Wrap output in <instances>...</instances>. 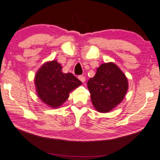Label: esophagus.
Returning <instances> with one entry per match:
<instances>
[{"mask_svg": "<svg viewBox=\"0 0 160 160\" xmlns=\"http://www.w3.org/2000/svg\"><path fill=\"white\" fill-rule=\"evenodd\" d=\"M79 80L81 81L82 82H85V77L84 76H79Z\"/></svg>", "mask_w": 160, "mask_h": 160, "instance_id": "1", "label": "esophagus"}]
</instances>
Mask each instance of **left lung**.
I'll use <instances>...</instances> for the list:
<instances>
[{
	"label": "left lung",
	"instance_id": "1",
	"mask_svg": "<svg viewBox=\"0 0 160 160\" xmlns=\"http://www.w3.org/2000/svg\"><path fill=\"white\" fill-rule=\"evenodd\" d=\"M87 85L93 107L102 113L112 111L120 104L128 90L127 77L113 62L101 64Z\"/></svg>",
	"mask_w": 160,
	"mask_h": 160
}]
</instances>
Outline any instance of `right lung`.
<instances>
[{"mask_svg":"<svg viewBox=\"0 0 160 160\" xmlns=\"http://www.w3.org/2000/svg\"><path fill=\"white\" fill-rule=\"evenodd\" d=\"M34 81L38 97L53 109L60 107L70 92L82 84L72 73H63L57 60L44 63L36 72Z\"/></svg>","mask_w":160,"mask_h":160,"instance_id":"right-lung-1","label":"right lung"}]
</instances>
